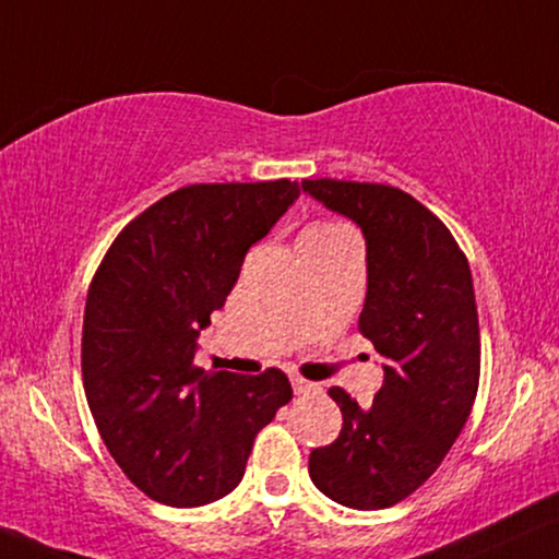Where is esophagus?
<instances>
[{"label":"esophagus","instance_id":"34e87169","mask_svg":"<svg viewBox=\"0 0 559 559\" xmlns=\"http://www.w3.org/2000/svg\"><path fill=\"white\" fill-rule=\"evenodd\" d=\"M292 386H294L296 394H307V392H314L317 390V384H312V381H307V379H301V377H292Z\"/></svg>","mask_w":559,"mask_h":559}]
</instances>
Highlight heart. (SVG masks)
<instances>
[{
  "label": "heart",
  "mask_w": 559,
  "mask_h": 559,
  "mask_svg": "<svg viewBox=\"0 0 559 559\" xmlns=\"http://www.w3.org/2000/svg\"><path fill=\"white\" fill-rule=\"evenodd\" d=\"M335 229H345V227H341V224H335V222H317L307 231H335Z\"/></svg>",
  "instance_id": "1"
}]
</instances>
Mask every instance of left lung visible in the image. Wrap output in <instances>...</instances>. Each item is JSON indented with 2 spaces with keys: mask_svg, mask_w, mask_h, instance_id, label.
<instances>
[{
  "mask_svg": "<svg viewBox=\"0 0 559 559\" xmlns=\"http://www.w3.org/2000/svg\"><path fill=\"white\" fill-rule=\"evenodd\" d=\"M324 209L366 239L358 330L386 358L369 407L341 386V436L309 454V477L335 503L379 511L405 500L438 469L467 423L479 384V324L464 252L438 216L379 182L301 180Z\"/></svg>",
  "mask_w": 559,
  "mask_h": 559,
  "instance_id": "1",
  "label": "left lung"
}]
</instances>
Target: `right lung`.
Masks as SVG:
<instances>
[{
  "instance_id": "1",
  "label": "right lung",
  "mask_w": 559,
  "mask_h": 559,
  "mask_svg": "<svg viewBox=\"0 0 559 559\" xmlns=\"http://www.w3.org/2000/svg\"><path fill=\"white\" fill-rule=\"evenodd\" d=\"M299 182H201L126 227L92 278L82 379L105 447L157 503L229 496L258 430L294 397L281 369L193 366L195 341L239 278L247 250L299 198Z\"/></svg>"
}]
</instances>
